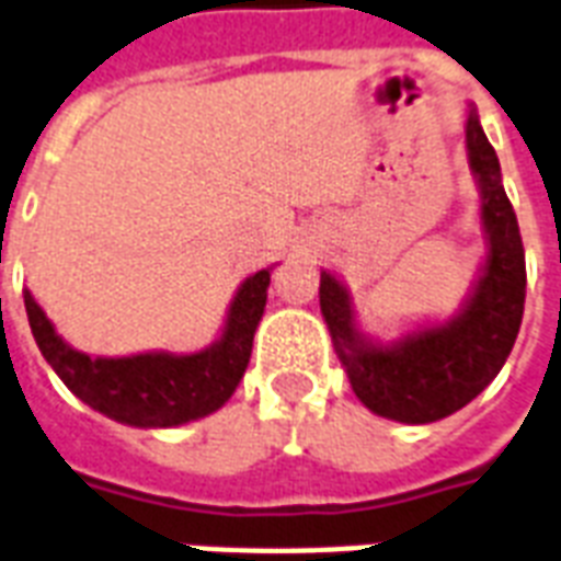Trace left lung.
Listing matches in <instances>:
<instances>
[{
    "label": "left lung",
    "mask_w": 561,
    "mask_h": 561,
    "mask_svg": "<svg viewBox=\"0 0 561 561\" xmlns=\"http://www.w3.org/2000/svg\"><path fill=\"white\" fill-rule=\"evenodd\" d=\"M465 147L488 251L456 316L381 343L360 331L343 280L328 268L319 277V307L352 390L373 414L396 423H437L473 402L503 369L524 319V242L505 197L500 159L473 105L467 108Z\"/></svg>",
    "instance_id": "1"
}]
</instances>
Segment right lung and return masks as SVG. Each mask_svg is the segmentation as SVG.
<instances>
[{
    "mask_svg": "<svg viewBox=\"0 0 561 561\" xmlns=\"http://www.w3.org/2000/svg\"><path fill=\"white\" fill-rule=\"evenodd\" d=\"M268 280L272 268H260L245 277L227 307L221 336L192 355L141 352L126 357H91L58 334L28 289L23 301L41 355L76 399L115 423L174 428L216 414L233 396L251 360Z\"/></svg>",
    "mask_w": 561,
    "mask_h": 561,
    "instance_id": "add662e5",
    "label": "right lung"
}]
</instances>
